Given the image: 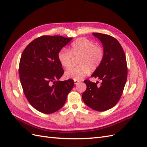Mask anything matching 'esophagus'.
<instances>
[{
    "instance_id": "1",
    "label": "esophagus",
    "mask_w": 147,
    "mask_h": 147,
    "mask_svg": "<svg viewBox=\"0 0 147 147\" xmlns=\"http://www.w3.org/2000/svg\"><path fill=\"white\" fill-rule=\"evenodd\" d=\"M80 82L79 80H74V83L75 84H78V83H80Z\"/></svg>"
}]
</instances>
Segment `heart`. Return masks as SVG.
<instances>
[{
  "label": "heart",
  "instance_id": "heart-1",
  "mask_svg": "<svg viewBox=\"0 0 147 147\" xmlns=\"http://www.w3.org/2000/svg\"><path fill=\"white\" fill-rule=\"evenodd\" d=\"M72 55L80 56L78 60L79 65L71 67L65 72V77L76 80L82 79L91 70L99 67L104 59V52L100 46L86 38H80L74 41L70 50L63 48L57 53V59L60 64L64 68H69L72 65Z\"/></svg>",
  "mask_w": 147,
  "mask_h": 147
}]
</instances>
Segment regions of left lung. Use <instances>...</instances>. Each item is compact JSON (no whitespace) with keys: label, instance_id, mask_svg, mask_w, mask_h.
<instances>
[{"label":"left lung","instance_id":"obj_1","mask_svg":"<svg viewBox=\"0 0 147 147\" xmlns=\"http://www.w3.org/2000/svg\"><path fill=\"white\" fill-rule=\"evenodd\" d=\"M104 48V56L102 63L94 72L92 77L98 78L97 82L84 80L86 90L82 99L89 107L98 112L110 109L117 104L121 97L127 80V68L123 49L116 38L109 35L92 33Z\"/></svg>","mask_w":147,"mask_h":147}]
</instances>
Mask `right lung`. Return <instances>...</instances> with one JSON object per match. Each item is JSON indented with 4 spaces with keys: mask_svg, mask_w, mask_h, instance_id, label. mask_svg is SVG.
I'll return each mask as SVG.
<instances>
[{
    "mask_svg": "<svg viewBox=\"0 0 147 147\" xmlns=\"http://www.w3.org/2000/svg\"><path fill=\"white\" fill-rule=\"evenodd\" d=\"M72 38L43 35L26 47L20 59L19 75L25 96L34 109L53 113L63 107L72 90L73 80H58L64 70L57 53Z\"/></svg>",
    "mask_w": 147,
    "mask_h": 147,
    "instance_id": "add662e5",
    "label": "right lung"
}]
</instances>
